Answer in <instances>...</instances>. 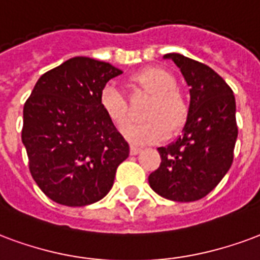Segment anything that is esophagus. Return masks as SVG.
<instances>
[{
	"mask_svg": "<svg viewBox=\"0 0 260 260\" xmlns=\"http://www.w3.org/2000/svg\"><path fill=\"white\" fill-rule=\"evenodd\" d=\"M129 151H131V154H132V155L139 154L140 151H142V147H140V146H136V145H131Z\"/></svg>",
	"mask_w": 260,
	"mask_h": 260,
	"instance_id": "obj_1",
	"label": "esophagus"
}]
</instances>
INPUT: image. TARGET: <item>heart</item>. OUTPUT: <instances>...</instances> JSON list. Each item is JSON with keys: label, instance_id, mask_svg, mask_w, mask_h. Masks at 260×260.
Instances as JSON below:
<instances>
[{"label": "heart", "instance_id": "heart-1", "mask_svg": "<svg viewBox=\"0 0 260 260\" xmlns=\"http://www.w3.org/2000/svg\"><path fill=\"white\" fill-rule=\"evenodd\" d=\"M176 78L162 67H146L129 77L128 88L132 95L146 93L153 96L146 110L143 124L125 131V138L132 143H151L167 139L171 132L183 128L190 114L189 102L176 88ZM99 106L111 124L125 129L129 124L128 99L122 91L106 85L99 93Z\"/></svg>", "mask_w": 260, "mask_h": 260}]
</instances>
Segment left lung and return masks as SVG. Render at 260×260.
<instances>
[{
	"label": "left lung",
	"instance_id": "8db88e82",
	"mask_svg": "<svg viewBox=\"0 0 260 260\" xmlns=\"http://www.w3.org/2000/svg\"><path fill=\"white\" fill-rule=\"evenodd\" d=\"M190 85V114L176 142L158 147L161 164L149 176L164 199L191 203L212 191L232 167L238 128L232 88L216 71L179 53H167Z\"/></svg>",
	"mask_w": 260,
	"mask_h": 260
}]
</instances>
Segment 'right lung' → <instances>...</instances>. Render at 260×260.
Here are the masks:
<instances>
[{"instance_id": "right-lung-1", "label": "right lung", "mask_w": 260, "mask_h": 260, "mask_svg": "<svg viewBox=\"0 0 260 260\" xmlns=\"http://www.w3.org/2000/svg\"><path fill=\"white\" fill-rule=\"evenodd\" d=\"M120 74L110 63L71 57L42 74L24 103L28 169L52 201L84 207L113 187L129 145L102 111L99 93Z\"/></svg>"}]
</instances>
